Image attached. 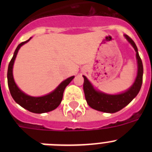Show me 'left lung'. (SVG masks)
I'll return each mask as SVG.
<instances>
[{"label": "left lung", "mask_w": 152, "mask_h": 152, "mask_svg": "<svg viewBox=\"0 0 152 152\" xmlns=\"http://www.w3.org/2000/svg\"><path fill=\"white\" fill-rule=\"evenodd\" d=\"M125 38L132 45L136 52L138 72L133 84L127 91L118 94H108L95 89L87 77L83 75L84 81V88L85 99L88 105L91 108L100 112L114 113L118 112L126 106H127L139 94L142 84L143 77V65L140 56L139 55L138 49L134 41L127 35H124Z\"/></svg>", "instance_id": "8db88e82"}]
</instances>
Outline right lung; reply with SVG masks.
<instances>
[{"instance_id": "obj_1", "label": "right lung", "mask_w": 152, "mask_h": 152, "mask_svg": "<svg viewBox=\"0 0 152 152\" xmlns=\"http://www.w3.org/2000/svg\"><path fill=\"white\" fill-rule=\"evenodd\" d=\"M31 38L25 42H23L20 44H19L17 47L15 52L13 53V56L10 60L7 70V83L8 88L10 90V94L12 97L19 105L26 109L29 112L34 113H43L50 112L54 110L57 108L61 103L63 97V93L64 89L69 83L74 79L75 76L68 77L63 80L62 82L58 86L57 88L52 91L51 93L46 95L42 96H32L27 95L24 92H23L16 84L13 75V67L14 64V61L16 59L17 55L18 53L19 49L20 47L25 43L28 42Z\"/></svg>"}]
</instances>
